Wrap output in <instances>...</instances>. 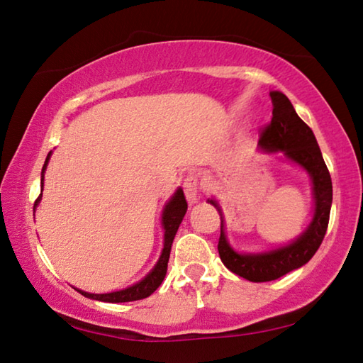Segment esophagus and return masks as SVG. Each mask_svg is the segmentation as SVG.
<instances>
[{
    "label": "esophagus",
    "mask_w": 363,
    "mask_h": 363,
    "mask_svg": "<svg viewBox=\"0 0 363 363\" xmlns=\"http://www.w3.org/2000/svg\"><path fill=\"white\" fill-rule=\"evenodd\" d=\"M184 192H186L187 196V201L190 206H194V204L199 203V181H196V177L194 176H187L186 179H184Z\"/></svg>",
    "instance_id": "obj_1"
}]
</instances>
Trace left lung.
Masks as SVG:
<instances>
[{
  "mask_svg": "<svg viewBox=\"0 0 363 363\" xmlns=\"http://www.w3.org/2000/svg\"><path fill=\"white\" fill-rule=\"evenodd\" d=\"M273 103V118L262 131L260 150L267 154L282 152L286 160L300 167L313 184V219L298 238L276 249L263 252H238L232 247L225 235V219L219 201L208 203L219 211L220 238L217 249L223 265L230 272L250 282L274 281L311 260L324 240L332 208V177L315 141L313 130L295 113L292 103L282 91H269Z\"/></svg>",
  "mask_w": 363,
  "mask_h": 363,
  "instance_id": "1",
  "label": "left lung"
}]
</instances>
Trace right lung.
<instances>
[{
    "mask_svg": "<svg viewBox=\"0 0 363 363\" xmlns=\"http://www.w3.org/2000/svg\"><path fill=\"white\" fill-rule=\"evenodd\" d=\"M50 155H52V152H49L48 159H45V162H44L43 171H41V187L44 186V173H45V168H48V163L50 160ZM41 199H43V194L38 196L33 211L36 209ZM186 213H187V201H186V196H184L182 189L179 187L174 192V195L167 201V204H164L163 213H162L163 249H162L159 260H157L154 268L150 269V272L144 276L141 281H138L136 284L130 286L127 289H122V291H116V292H109V294H90V292H84V291H81V289L74 287L76 291L81 295L87 296V298L98 300V301H106V303L135 301V300H143V298H146V296L152 295L163 282L164 274H167L171 245H173V240L177 233V228H179Z\"/></svg>",
    "mask_w": 363,
    "mask_h": 363,
    "instance_id": "add662e5",
    "label": "right lung"
}]
</instances>
